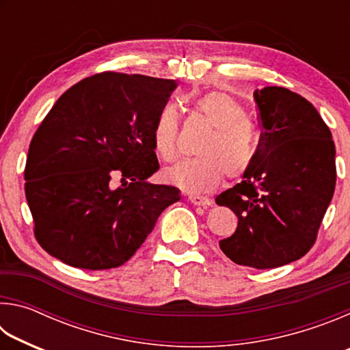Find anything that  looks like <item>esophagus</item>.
I'll return each mask as SVG.
<instances>
[{"label":"esophagus","instance_id":"34e87169","mask_svg":"<svg viewBox=\"0 0 350 350\" xmlns=\"http://www.w3.org/2000/svg\"><path fill=\"white\" fill-rule=\"evenodd\" d=\"M189 202H191L193 205H200V206H208L211 205V200L208 198H204V196H189L188 198Z\"/></svg>","mask_w":350,"mask_h":350}]
</instances>
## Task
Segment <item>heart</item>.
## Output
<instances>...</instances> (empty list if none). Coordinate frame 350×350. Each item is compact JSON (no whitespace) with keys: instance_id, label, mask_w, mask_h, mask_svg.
<instances>
[{"instance_id":"b5f03b06","label":"heart","mask_w":350,"mask_h":350,"mask_svg":"<svg viewBox=\"0 0 350 350\" xmlns=\"http://www.w3.org/2000/svg\"><path fill=\"white\" fill-rule=\"evenodd\" d=\"M196 109L213 126L211 134L198 148V159L185 161L165 171V179L188 193H211L225 174L239 179L256 162L260 139L254 123L238 100L213 91L196 102ZM152 145L163 162L180 157L179 116L173 105L159 109L152 126Z\"/></svg>"}]
</instances>
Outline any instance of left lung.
Instances as JSON below:
<instances>
[{
    "mask_svg": "<svg viewBox=\"0 0 350 350\" xmlns=\"http://www.w3.org/2000/svg\"><path fill=\"white\" fill-rule=\"evenodd\" d=\"M253 97L262 128L259 154L244 180L216 198L238 216L236 232L219 247L239 265L275 269L315 244L335 191V144L299 94L267 86Z\"/></svg>",
    "mask_w": 350,
    "mask_h": 350,
    "instance_id": "8db88e82",
    "label": "left lung"
}]
</instances>
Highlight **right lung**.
Listing matches in <instances>:
<instances>
[{"instance_id": "right-lung-1", "label": "right lung", "mask_w": 350, "mask_h": 350, "mask_svg": "<svg viewBox=\"0 0 350 350\" xmlns=\"http://www.w3.org/2000/svg\"><path fill=\"white\" fill-rule=\"evenodd\" d=\"M176 86L106 70L69 88L47 112L25 168L33 234L47 253L77 269L120 267L180 199L176 187L148 182L159 170L154 120Z\"/></svg>"}]
</instances>
